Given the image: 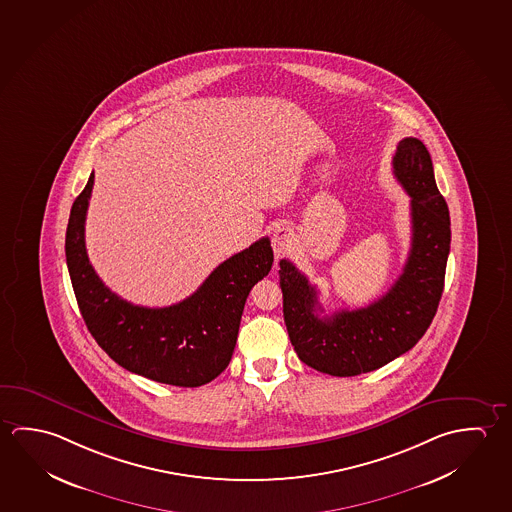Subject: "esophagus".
Wrapping results in <instances>:
<instances>
[{"label": "esophagus", "instance_id": "1", "mask_svg": "<svg viewBox=\"0 0 512 512\" xmlns=\"http://www.w3.org/2000/svg\"><path fill=\"white\" fill-rule=\"evenodd\" d=\"M271 246H273V252H275L277 259L284 257L285 253L291 252V248H293V234H291V230L285 227H278L273 232V237H271Z\"/></svg>", "mask_w": 512, "mask_h": 512}]
</instances>
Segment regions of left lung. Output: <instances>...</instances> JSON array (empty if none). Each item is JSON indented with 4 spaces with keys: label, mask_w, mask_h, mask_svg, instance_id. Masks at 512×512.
Returning a JSON list of instances; mask_svg holds the SVG:
<instances>
[{
    "label": "left lung",
    "mask_w": 512,
    "mask_h": 512,
    "mask_svg": "<svg viewBox=\"0 0 512 512\" xmlns=\"http://www.w3.org/2000/svg\"><path fill=\"white\" fill-rule=\"evenodd\" d=\"M393 173L411 196V252L403 273L368 307L319 316L318 291L291 260H280L284 321L300 361L334 377L386 366L418 343L436 316L450 253V214L425 144L405 137Z\"/></svg>",
    "instance_id": "1"
}]
</instances>
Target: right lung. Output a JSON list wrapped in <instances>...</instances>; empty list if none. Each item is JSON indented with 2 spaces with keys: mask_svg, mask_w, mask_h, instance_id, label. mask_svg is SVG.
Instances as JSON below:
<instances>
[{
  "mask_svg": "<svg viewBox=\"0 0 512 512\" xmlns=\"http://www.w3.org/2000/svg\"><path fill=\"white\" fill-rule=\"evenodd\" d=\"M94 173L78 194L66 232V260L85 325L110 359L160 384L198 387L218 377L234 353L244 303L273 266L268 237L235 253L184 302L150 309L126 302L96 275L85 250Z\"/></svg>",
  "mask_w": 512,
  "mask_h": 512,
  "instance_id": "obj_1",
  "label": "right lung"
}]
</instances>
